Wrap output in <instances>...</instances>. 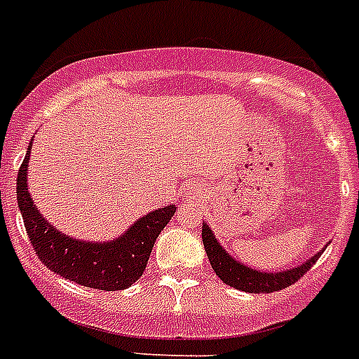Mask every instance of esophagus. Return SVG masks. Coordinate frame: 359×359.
Wrapping results in <instances>:
<instances>
[{"label":"esophagus","instance_id":"34e87169","mask_svg":"<svg viewBox=\"0 0 359 359\" xmlns=\"http://www.w3.org/2000/svg\"><path fill=\"white\" fill-rule=\"evenodd\" d=\"M196 194H198V190H194L192 187H190L189 192H187V196H189V198H196Z\"/></svg>","mask_w":359,"mask_h":359}]
</instances>
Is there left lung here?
<instances>
[{"instance_id":"1","label":"left lung","mask_w":359,"mask_h":359,"mask_svg":"<svg viewBox=\"0 0 359 359\" xmlns=\"http://www.w3.org/2000/svg\"><path fill=\"white\" fill-rule=\"evenodd\" d=\"M203 244H205V252L208 255L212 268H214L215 275H217L224 284L236 287V290L246 291V293H273V291L286 290L287 286L294 284L300 280V277L307 273L311 266L318 261V257L322 252L313 255L307 262L302 266H297L287 271H280V273H262V271H255V269L248 268V266L241 264L236 259H231L223 248L221 244L215 241L214 233L208 228V224L203 223L201 230Z\"/></svg>"}]
</instances>
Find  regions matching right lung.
<instances>
[{
    "label": "right lung",
    "mask_w": 359,
    "mask_h": 359,
    "mask_svg": "<svg viewBox=\"0 0 359 359\" xmlns=\"http://www.w3.org/2000/svg\"><path fill=\"white\" fill-rule=\"evenodd\" d=\"M30 160V145L19 167L15 180V194L27 236L34 252L53 273L86 287L102 291L126 290L142 277L151 250L160 231L172 219L176 207L160 208L136 221L126 236L111 243H84L66 237L48 224L39 214L27 189V167Z\"/></svg>",
    "instance_id": "add662e5"
}]
</instances>
